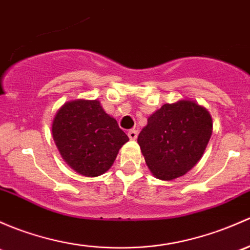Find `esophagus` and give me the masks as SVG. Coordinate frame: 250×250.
<instances>
[{"instance_id": "obj_1", "label": "esophagus", "mask_w": 250, "mask_h": 250, "mask_svg": "<svg viewBox=\"0 0 250 250\" xmlns=\"http://www.w3.org/2000/svg\"><path fill=\"white\" fill-rule=\"evenodd\" d=\"M128 136H129L130 140H135V139L138 138V132H136L135 129H130L129 132H128Z\"/></svg>"}]
</instances>
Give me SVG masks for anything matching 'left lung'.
Here are the masks:
<instances>
[{"mask_svg":"<svg viewBox=\"0 0 250 250\" xmlns=\"http://www.w3.org/2000/svg\"><path fill=\"white\" fill-rule=\"evenodd\" d=\"M212 128L206 107L182 99L153 112L139 134L138 144L154 177L171 181L186 175L201 159Z\"/></svg>","mask_w":250,"mask_h":250,"instance_id":"8db88e82","label":"left lung"}]
</instances>
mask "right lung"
<instances>
[{"instance_id": "right-lung-1", "label": "right lung", "mask_w": 250, "mask_h": 250, "mask_svg": "<svg viewBox=\"0 0 250 250\" xmlns=\"http://www.w3.org/2000/svg\"><path fill=\"white\" fill-rule=\"evenodd\" d=\"M52 138L64 162L86 177L106 172L129 140L98 101L86 99L62 105L52 121Z\"/></svg>"}]
</instances>
